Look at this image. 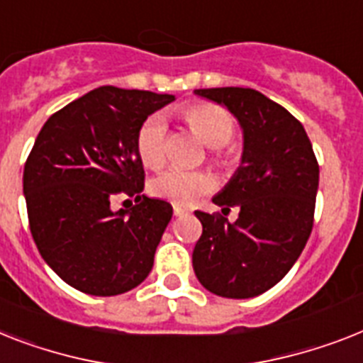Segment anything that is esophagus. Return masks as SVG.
Instances as JSON below:
<instances>
[{"mask_svg":"<svg viewBox=\"0 0 363 363\" xmlns=\"http://www.w3.org/2000/svg\"><path fill=\"white\" fill-rule=\"evenodd\" d=\"M191 211H189L187 208H182V206H174V215L176 217H185V215H189Z\"/></svg>","mask_w":363,"mask_h":363,"instance_id":"esophagus-1","label":"esophagus"}]
</instances>
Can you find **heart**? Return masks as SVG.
<instances>
[{
    "label": "heart",
    "instance_id": "b5f03b06",
    "mask_svg": "<svg viewBox=\"0 0 363 363\" xmlns=\"http://www.w3.org/2000/svg\"><path fill=\"white\" fill-rule=\"evenodd\" d=\"M184 118L189 128L200 139L217 150V161L228 163L226 157L218 155V148L224 146L233 135V118L228 111L213 104H193L184 109ZM137 152L140 161L150 169H160L167 160V121L161 115L148 116L137 133ZM215 187V179L203 170L169 169L154 178L150 191L157 199L169 200L178 206H189L194 200L209 193Z\"/></svg>",
    "mask_w": 363,
    "mask_h": 363
}]
</instances>
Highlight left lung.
<instances>
[{"label":"left lung","instance_id":"obj_1","mask_svg":"<svg viewBox=\"0 0 363 363\" xmlns=\"http://www.w3.org/2000/svg\"><path fill=\"white\" fill-rule=\"evenodd\" d=\"M194 94L226 107L242 130L241 163L213 196L223 213L239 208V217L194 211L202 223L194 274L215 295L250 298L277 286L306 247L319 164L301 122L262 92L220 86Z\"/></svg>","mask_w":363,"mask_h":363}]
</instances>
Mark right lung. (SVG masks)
Masks as SVG:
<instances>
[{"mask_svg":"<svg viewBox=\"0 0 363 363\" xmlns=\"http://www.w3.org/2000/svg\"><path fill=\"white\" fill-rule=\"evenodd\" d=\"M172 94L100 86L42 125L23 167L29 228L44 262L68 286L113 296L139 286L154 267L155 248L172 206L150 199L137 133ZM118 192L135 196L113 212Z\"/></svg>","mask_w":363,"mask_h":363,"instance_id":"1","label":"right lung"}]
</instances>
